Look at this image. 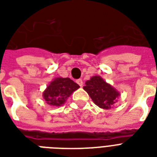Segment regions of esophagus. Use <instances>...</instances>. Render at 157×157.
Wrapping results in <instances>:
<instances>
[{
	"label": "esophagus",
	"mask_w": 157,
	"mask_h": 157,
	"mask_svg": "<svg viewBox=\"0 0 157 157\" xmlns=\"http://www.w3.org/2000/svg\"><path fill=\"white\" fill-rule=\"evenodd\" d=\"M77 83L79 85L80 87H82V84H83V82H82V79H78L77 80Z\"/></svg>",
	"instance_id": "1"
}]
</instances>
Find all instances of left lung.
<instances>
[{
    "mask_svg": "<svg viewBox=\"0 0 157 157\" xmlns=\"http://www.w3.org/2000/svg\"><path fill=\"white\" fill-rule=\"evenodd\" d=\"M83 89L88 93L96 105L105 110L113 107L120 96V92L98 75L87 80Z\"/></svg>",
    "mask_w": 157,
    "mask_h": 157,
    "instance_id": "obj_1",
    "label": "left lung"
}]
</instances>
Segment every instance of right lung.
<instances>
[{
    "instance_id": "add662e5",
    "label": "right lung",
    "mask_w": 157,
    "mask_h": 157,
    "mask_svg": "<svg viewBox=\"0 0 157 157\" xmlns=\"http://www.w3.org/2000/svg\"><path fill=\"white\" fill-rule=\"evenodd\" d=\"M79 86L70 78H55L42 93L45 101L48 105L59 107L64 105L73 92Z\"/></svg>"
}]
</instances>
